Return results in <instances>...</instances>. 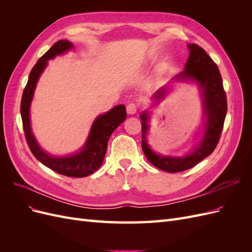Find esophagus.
Returning <instances> with one entry per match:
<instances>
[{"label": "esophagus", "instance_id": "obj_1", "mask_svg": "<svg viewBox=\"0 0 252 252\" xmlns=\"http://www.w3.org/2000/svg\"><path fill=\"white\" fill-rule=\"evenodd\" d=\"M126 110H127L128 114H134L136 112V110H138V105L134 103H129L127 105Z\"/></svg>", "mask_w": 252, "mask_h": 252}]
</instances>
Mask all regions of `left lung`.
Instances as JSON below:
<instances>
[{
	"label": "left lung",
	"mask_w": 252,
	"mask_h": 252,
	"mask_svg": "<svg viewBox=\"0 0 252 252\" xmlns=\"http://www.w3.org/2000/svg\"><path fill=\"white\" fill-rule=\"evenodd\" d=\"M189 57L184 70L172 78L170 85L158 89L152 95L156 103L163 101L171 90V83H195L200 89L203 104L202 132L195 146L182 157L159 155L147 141L150 113L145 110L140 114L142 124V148L148 161L157 168L174 173L187 170L210 156L216 149L222 133L227 112L226 94L222 77L217 64L206 51L196 44H187Z\"/></svg>",
	"instance_id": "left-lung-1"
}]
</instances>
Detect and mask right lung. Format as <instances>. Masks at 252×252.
Instances as JSON below:
<instances>
[{
	"mask_svg": "<svg viewBox=\"0 0 252 252\" xmlns=\"http://www.w3.org/2000/svg\"><path fill=\"white\" fill-rule=\"evenodd\" d=\"M72 48L73 44L71 42L60 40L39 59L29 73L27 85L22 95L21 116L27 144L37 161L53 171L66 177L84 178L100 168L107 151L110 135L126 120L127 113L124 105H117L109 111L97 116L91 125L86 142L79 151L72 155L53 156L40 146L32 132V121H30V106H32L36 84L45 68L47 67L49 60L64 55Z\"/></svg>",
	"mask_w": 252,
	"mask_h": 252,
	"instance_id": "add662e5",
	"label": "right lung"
}]
</instances>
